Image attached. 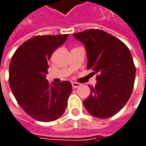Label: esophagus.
<instances>
[{"instance_id": "1", "label": "esophagus", "mask_w": 146, "mask_h": 146, "mask_svg": "<svg viewBox=\"0 0 146 146\" xmlns=\"http://www.w3.org/2000/svg\"><path fill=\"white\" fill-rule=\"evenodd\" d=\"M71 84H72V88H73L74 89H76V88H79V87L81 86V84H80V83H78V82H73Z\"/></svg>"}]
</instances>
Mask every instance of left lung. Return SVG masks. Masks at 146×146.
Segmentation results:
<instances>
[{"mask_svg": "<svg viewBox=\"0 0 146 146\" xmlns=\"http://www.w3.org/2000/svg\"><path fill=\"white\" fill-rule=\"evenodd\" d=\"M73 36L86 47L87 68L99 74L83 105L92 115L109 118L122 109L133 91L135 66L130 51L120 40L100 30L85 31Z\"/></svg>", "mask_w": 146, "mask_h": 146, "instance_id": "1", "label": "left lung"}]
</instances>
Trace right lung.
Returning a JSON list of instances; mask_svg holds the SVG:
<instances>
[{"label":"right lung","instance_id":"add662e5","mask_svg":"<svg viewBox=\"0 0 146 146\" xmlns=\"http://www.w3.org/2000/svg\"><path fill=\"white\" fill-rule=\"evenodd\" d=\"M67 38L68 35L37 36L23 43L12 58L11 90L23 110L37 121H55L66 109L71 83L64 81L50 84L46 75L52 54Z\"/></svg>","mask_w":146,"mask_h":146}]
</instances>
